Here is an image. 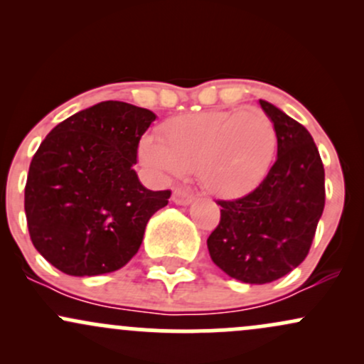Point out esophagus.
<instances>
[{"instance_id":"1","label":"esophagus","mask_w":364,"mask_h":364,"mask_svg":"<svg viewBox=\"0 0 364 364\" xmlns=\"http://www.w3.org/2000/svg\"><path fill=\"white\" fill-rule=\"evenodd\" d=\"M193 200H195V196L191 195L190 191L181 190V188H176V190L173 191V202L176 203V205H190Z\"/></svg>"}]
</instances>
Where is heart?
I'll return each instance as SVG.
<instances>
[{
	"mask_svg": "<svg viewBox=\"0 0 364 364\" xmlns=\"http://www.w3.org/2000/svg\"><path fill=\"white\" fill-rule=\"evenodd\" d=\"M277 132L257 107L207 111L166 121L161 140L140 141V161L159 178L195 171L208 193L235 198L253 190L269 173Z\"/></svg>",
	"mask_w": 364,
	"mask_h": 364,
	"instance_id": "1",
	"label": "heart"
}]
</instances>
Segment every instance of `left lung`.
<instances>
[{
    "instance_id": "left-lung-1",
    "label": "left lung",
    "mask_w": 364,
    "mask_h": 364,
    "mask_svg": "<svg viewBox=\"0 0 364 364\" xmlns=\"http://www.w3.org/2000/svg\"><path fill=\"white\" fill-rule=\"evenodd\" d=\"M260 106L277 132V159L248 195L217 200L220 220L207 240L212 262L246 284L277 281L296 269L325 207V171L310 132L274 104Z\"/></svg>"
}]
</instances>
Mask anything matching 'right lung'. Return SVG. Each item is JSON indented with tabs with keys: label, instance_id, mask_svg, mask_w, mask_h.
Masks as SVG:
<instances>
[{
	"label": "right lung",
	"instance_id": "obj_1",
	"mask_svg": "<svg viewBox=\"0 0 364 364\" xmlns=\"http://www.w3.org/2000/svg\"><path fill=\"white\" fill-rule=\"evenodd\" d=\"M152 111L104 101L54 127L37 149L25 185V215L36 250L68 275L114 272L132 260L145 225L168 205L133 166Z\"/></svg>",
	"mask_w": 364,
	"mask_h": 364
}]
</instances>
